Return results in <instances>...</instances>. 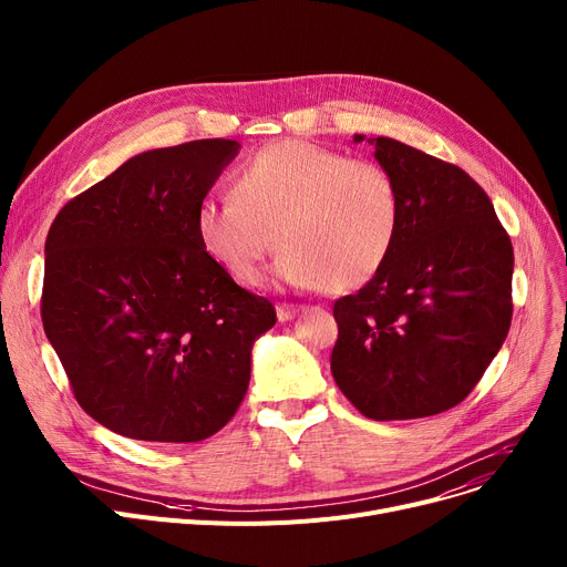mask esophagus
<instances>
[{
	"label": "esophagus",
	"instance_id": "34e87169",
	"mask_svg": "<svg viewBox=\"0 0 567 567\" xmlns=\"http://www.w3.org/2000/svg\"><path fill=\"white\" fill-rule=\"evenodd\" d=\"M306 308L303 306H293V303H280L278 306V319L280 321H291L296 315L303 312Z\"/></svg>",
	"mask_w": 567,
	"mask_h": 567
}]
</instances>
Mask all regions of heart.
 <instances>
[{
    "mask_svg": "<svg viewBox=\"0 0 567 567\" xmlns=\"http://www.w3.org/2000/svg\"><path fill=\"white\" fill-rule=\"evenodd\" d=\"M402 227L393 174L306 140L268 144L234 174L231 199L195 208L202 250L238 285H257L264 259L282 250L276 276L301 289L347 293L389 261Z\"/></svg>",
    "mask_w": 567,
    "mask_h": 567,
    "instance_id": "1",
    "label": "heart"
}]
</instances>
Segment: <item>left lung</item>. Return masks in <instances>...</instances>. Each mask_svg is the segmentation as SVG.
<instances>
[{
    "label": "left lung",
    "instance_id": "1",
    "mask_svg": "<svg viewBox=\"0 0 567 567\" xmlns=\"http://www.w3.org/2000/svg\"><path fill=\"white\" fill-rule=\"evenodd\" d=\"M370 144L400 188L402 227L381 271L333 306L331 372L372 421L425 419L460 404L508 336L513 244L464 169L391 137Z\"/></svg>",
    "mask_w": 567,
    "mask_h": 567
}]
</instances>
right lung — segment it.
<instances>
[{
  "mask_svg": "<svg viewBox=\"0 0 567 567\" xmlns=\"http://www.w3.org/2000/svg\"><path fill=\"white\" fill-rule=\"evenodd\" d=\"M195 140L133 156L56 214L45 238L43 329L78 404L137 441L223 430L250 381L271 301L208 259L195 208L238 154Z\"/></svg>",
  "mask_w": 567,
  "mask_h": 567,
  "instance_id": "add662e5",
  "label": "right lung"
}]
</instances>
